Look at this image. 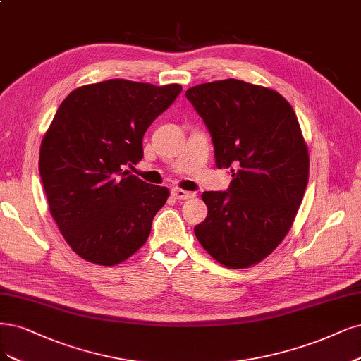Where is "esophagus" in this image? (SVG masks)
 <instances>
[{
    "label": "esophagus",
    "instance_id": "34e87169",
    "mask_svg": "<svg viewBox=\"0 0 361 361\" xmlns=\"http://www.w3.org/2000/svg\"><path fill=\"white\" fill-rule=\"evenodd\" d=\"M171 194H173V197L178 198V200H186V198L194 197V192H188V191H183V190H179V188L173 190Z\"/></svg>",
    "mask_w": 361,
    "mask_h": 361
}]
</instances>
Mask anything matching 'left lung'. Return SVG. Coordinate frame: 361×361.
Wrapping results in <instances>:
<instances>
[{
  "instance_id": "8db88e82",
  "label": "left lung",
  "mask_w": 361,
  "mask_h": 361,
  "mask_svg": "<svg viewBox=\"0 0 361 361\" xmlns=\"http://www.w3.org/2000/svg\"><path fill=\"white\" fill-rule=\"evenodd\" d=\"M212 137L227 191H204L207 216L195 238L218 263L243 269L283 240L303 200L309 154L293 107L276 91L243 80L202 83L185 92Z\"/></svg>"
}]
</instances>
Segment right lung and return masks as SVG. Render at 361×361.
<instances>
[{"instance_id":"obj_1","label":"right lung","mask_w":361,"mask_h":361,"mask_svg":"<svg viewBox=\"0 0 361 361\" xmlns=\"http://www.w3.org/2000/svg\"><path fill=\"white\" fill-rule=\"evenodd\" d=\"M182 86L110 79L67 95L40 146V176L52 218L71 250L100 266L139 251L167 202L166 186L127 169L143 158V135Z\"/></svg>"}]
</instances>
